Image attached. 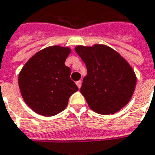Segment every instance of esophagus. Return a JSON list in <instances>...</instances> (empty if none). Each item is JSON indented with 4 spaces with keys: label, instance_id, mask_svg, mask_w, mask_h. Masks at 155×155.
Returning <instances> with one entry per match:
<instances>
[{
    "label": "esophagus",
    "instance_id": "1",
    "mask_svg": "<svg viewBox=\"0 0 155 155\" xmlns=\"http://www.w3.org/2000/svg\"><path fill=\"white\" fill-rule=\"evenodd\" d=\"M76 85L78 86V88L80 89L81 86V81H76Z\"/></svg>",
    "mask_w": 155,
    "mask_h": 155
}]
</instances>
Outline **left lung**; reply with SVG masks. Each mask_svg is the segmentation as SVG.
Listing matches in <instances>:
<instances>
[{"instance_id":"8db88e82","label":"left lung","mask_w":155,"mask_h":155,"mask_svg":"<svg viewBox=\"0 0 155 155\" xmlns=\"http://www.w3.org/2000/svg\"><path fill=\"white\" fill-rule=\"evenodd\" d=\"M75 51L87 69L81 92L90 108L96 113L110 115L125 107L137 82L129 64L114 49L102 44L80 45Z\"/></svg>"}]
</instances>
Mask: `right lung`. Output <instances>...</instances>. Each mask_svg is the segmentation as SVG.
Returning <instances> with one entry per match:
<instances>
[{"label":"right lung","mask_w":155,"mask_h":155,"mask_svg":"<svg viewBox=\"0 0 155 155\" xmlns=\"http://www.w3.org/2000/svg\"><path fill=\"white\" fill-rule=\"evenodd\" d=\"M70 48L51 46L32 56L18 76L24 101L38 114L52 117L66 108L70 96L78 91L64 64Z\"/></svg>","instance_id":"obj_1"}]
</instances>
